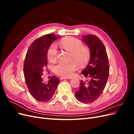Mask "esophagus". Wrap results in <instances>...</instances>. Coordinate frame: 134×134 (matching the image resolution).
<instances>
[{
	"label": "esophagus",
	"instance_id": "esophagus-1",
	"mask_svg": "<svg viewBox=\"0 0 134 134\" xmlns=\"http://www.w3.org/2000/svg\"><path fill=\"white\" fill-rule=\"evenodd\" d=\"M69 79V78H67V77H64V76H62L60 78V79L61 80H64V79Z\"/></svg>",
	"mask_w": 134,
	"mask_h": 134
}]
</instances>
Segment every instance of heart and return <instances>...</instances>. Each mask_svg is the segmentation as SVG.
I'll use <instances>...</instances> for the list:
<instances>
[{
  "instance_id": "1",
  "label": "heart",
  "mask_w": 134,
  "mask_h": 134,
  "mask_svg": "<svg viewBox=\"0 0 134 134\" xmlns=\"http://www.w3.org/2000/svg\"><path fill=\"white\" fill-rule=\"evenodd\" d=\"M61 44L66 51L71 53V60H75L69 63H59L54 66V70L56 74L65 77H70L74 75V71L78 69V63L80 66H85L89 63L91 58L90 48L83 46L80 40L72 37L63 38ZM47 59L50 62H54L58 56V50L55 43H52L48 47L47 52Z\"/></svg>"
}]
</instances>
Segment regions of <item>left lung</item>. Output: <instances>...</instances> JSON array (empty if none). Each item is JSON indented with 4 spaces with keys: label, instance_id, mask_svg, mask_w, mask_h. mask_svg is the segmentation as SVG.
I'll use <instances>...</instances> for the list:
<instances>
[{
    "label": "left lung",
    "instance_id": "1",
    "mask_svg": "<svg viewBox=\"0 0 134 134\" xmlns=\"http://www.w3.org/2000/svg\"><path fill=\"white\" fill-rule=\"evenodd\" d=\"M83 41L90 48L91 59L82 73L89 80H81L75 97L83 103L94 102L103 93L109 76V66L106 48L101 40L95 35L83 36Z\"/></svg>",
    "mask_w": 134,
    "mask_h": 134
}]
</instances>
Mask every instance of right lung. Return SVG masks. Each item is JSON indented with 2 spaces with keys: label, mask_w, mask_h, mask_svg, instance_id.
I'll use <instances>...</instances> for the list:
<instances>
[{
  "label": "right lung",
  "mask_w": 134,
  "mask_h": 134,
  "mask_svg": "<svg viewBox=\"0 0 134 134\" xmlns=\"http://www.w3.org/2000/svg\"><path fill=\"white\" fill-rule=\"evenodd\" d=\"M58 38L54 34H47L37 38L32 43L26 55L23 65L25 82L31 95L39 102L50 100L60 82L58 78L52 76L45 83L41 77L47 65L48 48Z\"/></svg>",
  "instance_id": "obj_1"
}]
</instances>
